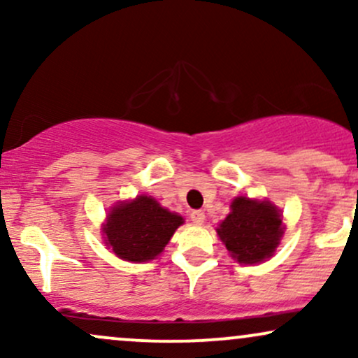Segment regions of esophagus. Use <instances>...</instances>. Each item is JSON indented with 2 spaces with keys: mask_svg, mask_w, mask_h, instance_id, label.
<instances>
[{
  "mask_svg": "<svg viewBox=\"0 0 358 358\" xmlns=\"http://www.w3.org/2000/svg\"><path fill=\"white\" fill-rule=\"evenodd\" d=\"M190 219H192V222L193 224H203V220H205V213L202 212V210H193L192 213H190Z\"/></svg>",
  "mask_w": 358,
  "mask_h": 358,
  "instance_id": "34e87169",
  "label": "esophagus"
}]
</instances>
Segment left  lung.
I'll return each mask as SVG.
<instances>
[{
	"mask_svg": "<svg viewBox=\"0 0 358 358\" xmlns=\"http://www.w3.org/2000/svg\"><path fill=\"white\" fill-rule=\"evenodd\" d=\"M285 225L281 210L271 202L237 196L231 213L217 229L231 256L241 264H257L274 254Z\"/></svg>",
	"mask_w": 358,
	"mask_h": 358,
	"instance_id": "obj_1",
	"label": "left lung"
}]
</instances>
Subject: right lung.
<instances>
[{
	"mask_svg": "<svg viewBox=\"0 0 358 358\" xmlns=\"http://www.w3.org/2000/svg\"><path fill=\"white\" fill-rule=\"evenodd\" d=\"M183 217L163 208L153 196L139 195L110 208L102 232L106 245L119 259L146 262L163 252Z\"/></svg>",
	"mask_w": 358,
	"mask_h": 358,
	"instance_id": "add662e5",
	"label": "right lung"
}]
</instances>
